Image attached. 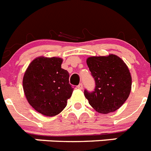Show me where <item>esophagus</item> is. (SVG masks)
Listing matches in <instances>:
<instances>
[{
    "label": "esophagus",
    "mask_w": 151,
    "mask_h": 151,
    "mask_svg": "<svg viewBox=\"0 0 151 151\" xmlns=\"http://www.w3.org/2000/svg\"><path fill=\"white\" fill-rule=\"evenodd\" d=\"M78 89H83V85L82 84V83H79V84L78 85Z\"/></svg>",
    "instance_id": "esophagus-1"
}]
</instances>
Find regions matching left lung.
<instances>
[{
    "instance_id": "left-lung-1",
    "label": "left lung",
    "mask_w": 151,
    "mask_h": 151,
    "mask_svg": "<svg viewBox=\"0 0 151 151\" xmlns=\"http://www.w3.org/2000/svg\"><path fill=\"white\" fill-rule=\"evenodd\" d=\"M96 82L93 93L84 91L89 105L99 113H113L121 107L129 97L132 77L129 68L119 56H91L86 59Z\"/></svg>"
}]
</instances>
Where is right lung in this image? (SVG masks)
<instances>
[{"mask_svg":"<svg viewBox=\"0 0 151 151\" xmlns=\"http://www.w3.org/2000/svg\"><path fill=\"white\" fill-rule=\"evenodd\" d=\"M62 58L39 56L26 69L23 89L29 104L42 115L54 116L65 109L73 94L69 75L62 68Z\"/></svg>","mask_w":151,"mask_h":151,"instance_id":"obj_1","label":"right lung"}]
</instances>
